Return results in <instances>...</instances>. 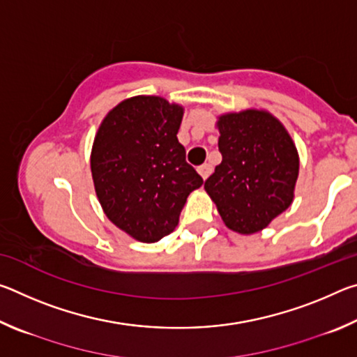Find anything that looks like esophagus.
I'll return each instance as SVG.
<instances>
[{"instance_id": "esophagus-1", "label": "esophagus", "mask_w": 357, "mask_h": 357, "mask_svg": "<svg viewBox=\"0 0 357 357\" xmlns=\"http://www.w3.org/2000/svg\"><path fill=\"white\" fill-rule=\"evenodd\" d=\"M197 170H198V173L202 174V178H203V179H208V176L211 174V172H213V167H211L209 164H203V165L198 167Z\"/></svg>"}]
</instances>
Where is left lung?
<instances>
[{"label":"left lung","mask_w":357,"mask_h":357,"mask_svg":"<svg viewBox=\"0 0 357 357\" xmlns=\"http://www.w3.org/2000/svg\"><path fill=\"white\" fill-rule=\"evenodd\" d=\"M217 126L222 162L204 189L229 229L257 233L291 204L298 151L280 121L268 112L228 113Z\"/></svg>","instance_id":"1"}]
</instances>
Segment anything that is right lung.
<instances>
[{
    "instance_id": "add662e5",
    "label": "right lung",
    "mask_w": 357,
    "mask_h": 357,
    "mask_svg": "<svg viewBox=\"0 0 357 357\" xmlns=\"http://www.w3.org/2000/svg\"><path fill=\"white\" fill-rule=\"evenodd\" d=\"M183 107L137 96L114 107L94 138L91 173L104 213L142 243L170 234L189 193L203 184L178 142Z\"/></svg>"
}]
</instances>
